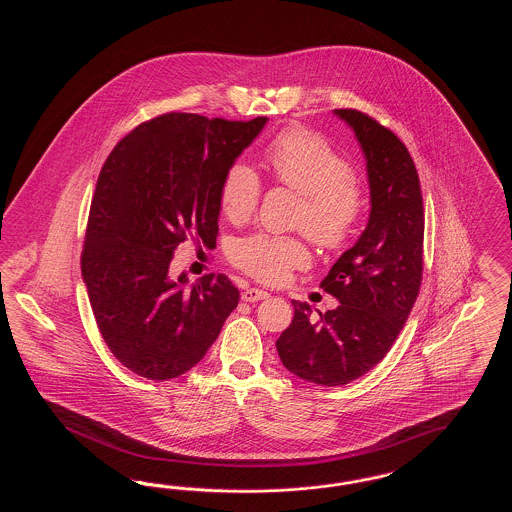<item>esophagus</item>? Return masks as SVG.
Returning a JSON list of instances; mask_svg holds the SVG:
<instances>
[{
	"instance_id": "obj_1",
	"label": "esophagus",
	"mask_w": 512,
	"mask_h": 512,
	"mask_svg": "<svg viewBox=\"0 0 512 512\" xmlns=\"http://www.w3.org/2000/svg\"><path fill=\"white\" fill-rule=\"evenodd\" d=\"M268 293L259 290V288H247L242 292V299L249 301V303H255V301H261V299H267Z\"/></svg>"
}]
</instances>
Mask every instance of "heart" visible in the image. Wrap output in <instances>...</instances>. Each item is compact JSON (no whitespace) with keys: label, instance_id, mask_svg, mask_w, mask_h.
<instances>
[{"label":"heart","instance_id":"obj_1","mask_svg":"<svg viewBox=\"0 0 512 512\" xmlns=\"http://www.w3.org/2000/svg\"><path fill=\"white\" fill-rule=\"evenodd\" d=\"M267 161L278 182L303 194L297 224L324 251H340L353 240L365 211V194L351 163L336 147L307 128H290L267 147ZM261 199V178L244 161L232 163L220 182V207L232 222L249 219ZM230 261L251 278L282 286L293 270L311 261L295 236L251 234L230 249Z\"/></svg>","mask_w":512,"mask_h":512}]
</instances>
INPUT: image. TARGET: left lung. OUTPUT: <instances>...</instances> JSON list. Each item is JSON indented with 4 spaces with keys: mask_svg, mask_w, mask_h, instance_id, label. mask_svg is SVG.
<instances>
[{
    "mask_svg": "<svg viewBox=\"0 0 512 512\" xmlns=\"http://www.w3.org/2000/svg\"><path fill=\"white\" fill-rule=\"evenodd\" d=\"M363 147L370 184V217L320 288L334 311L311 317L292 301V324L276 340L280 361L305 382L343 386L378 365L407 322L422 284L424 207L418 172L390 128L357 109H336Z\"/></svg>",
    "mask_w": 512,
    "mask_h": 512,
    "instance_id": "1",
    "label": "left lung"
}]
</instances>
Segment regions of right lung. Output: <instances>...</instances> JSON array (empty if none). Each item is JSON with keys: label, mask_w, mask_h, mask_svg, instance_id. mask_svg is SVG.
<instances>
[{"label": "right lung", "mask_w": 512, "mask_h": 512, "mask_svg": "<svg viewBox=\"0 0 512 512\" xmlns=\"http://www.w3.org/2000/svg\"><path fill=\"white\" fill-rule=\"evenodd\" d=\"M265 122L165 113L126 134L99 172L82 278L101 338L134 374L188 372L238 307L224 274L174 280L172 253L188 238L217 244L222 176Z\"/></svg>", "instance_id": "add662e5"}]
</instances>
